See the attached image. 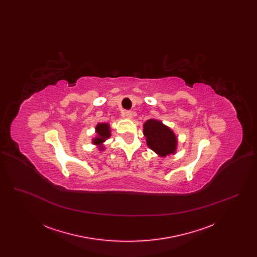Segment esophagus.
Here are the masks:
<instances>
[{
  "mask_svg": "<svg viewBox=\"0 0 257 257\" xmlns=\"http://www.w3.org/2000/svg\"><path fill=\"white\" fill-rule=\"evenodd\" d=\"M122 115L127 117V118H132V111L131 110H124Z\"/></svg>",
  "mask_w": 257,
  "mask_h": 257,
  "instance_id": "obj_1",
  "label": "esophagus"
}]
</instances>
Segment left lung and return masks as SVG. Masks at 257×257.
<instances>
[{
	"label": "left lung",
	"instance_id": "obj_1",
	"mask_svg": "<svg viewBox=\"0 0 257 257\" xmlns=\"http://www.w3.org/2000/svg\"><path fill=\"white\" fill-rule=\"evenodd\" d=\"M144 135L147 138V144L158 155L165 157L174 154L177 140L171 129L156 119H148L144 124Z\"/></svg>",
	"mask_w": 257,
	"mask_h": 257
}]
</instances>
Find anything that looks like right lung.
Returning <instances> with one entry per match:
<instances>
[{"instance_id": "add662e5", "label": "right lung", "mask_w": 257, "mask_h": 257, "mask_svg": "<svg viewBox=\"0 0 257 257\" xmlns=\"http://www.w3.org/2000/svg\"><path fill=\"white\" fill-rule=\"evenodd\" d=\"M96 133L97 137L93 140V144L101 146L102 143L106 141V139H109L110 136V125L108 123H98L96 126ZM100 149L103 150V147H100Z\"/></svg>"}]
</instances>
